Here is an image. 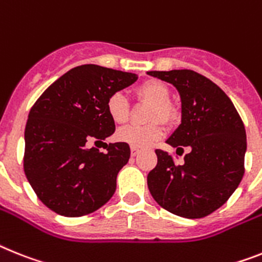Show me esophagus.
Masks as SVG:
<instances>
[{
    "mask_svg": "<svg viewBox=\"0 0 262 262\" xmlns=\"http://www.w3.org/2000/svg\"><path fill=\"white\" fill-rule=\"evenodd\" d=\"M130 153H132V156H137L138 153H140V149L135 148V146H132V148H130Z\"/></svg>",
    "mask_w": 262,
    "mask_h": 262,
    "instance_id": "1",
    "label": "esophagus"
}]
</instances>
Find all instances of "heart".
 <instances>
[{"label": "heart", "mask_w": 262, "mask_h": 262, "mask_svg": "<svg viewBox=\"0 0 262 262\" xmlns=\"http://www.w3.org/2000/svg\"><path fill=\"white\" fill-rule=\"evenodd\" d=\"M136 94L140 100L150 102L148 120L153 121L151 124L144 125H129L117 132L116 138L118 141L135 146V148H146L153 142L164 136V126L158 121L165 124H173L179 117V112L169 102L170 92L168 86L161 81L150 80L141 83L136 89ZM129 102L124 94L113 93L106 101V112L109 117L116 124H125L129 118Z\"/></svg>", "instance_id": "obj_1"}]
</instances>
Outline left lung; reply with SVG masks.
Returning a JSON list of instances; mask_svg holds the SVG:
<instances>
[{
    "instance_id": "1",
    "label": "left lung",
    "mask_w": 262,
    "mask_h": 262,
    "mask_svg": "<svg viewBox=\"0 0 262 262\" xmlns=\"http://www.w3.org/2000/svg\"><path fill=\"white\" fill-rule=\"evenodd\" d=\"M172 83L181 98V124L166 140L184 164L156 150L157 165L148 188L158 205L176 216L201 219L223 206L244 176L247 135L230 98L209 78L193 70L148 72Z\"/></svg>"
}]
</instances>
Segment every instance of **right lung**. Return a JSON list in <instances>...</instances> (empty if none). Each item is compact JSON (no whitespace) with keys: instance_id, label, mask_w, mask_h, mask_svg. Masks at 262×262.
<instances>
[{"instance_id":"obj_1","label":"right lung","mask_w":262,"mask_h":262,"mask_svg":"<svg viewBox=\"0 0 262 262\" xmlns=\"http://www.w3.org/2000/svg\"><path fill=\"white\" fill-rule=\"evenodd\" d=\"M137 78L135 73L81 65L54 81L30 109L24 170L37 197L57 214L93 213L116 192L118 172L130 157L129 145L105 144L107 153L101 154L89 144L113 135L107 98Z\"/></svg>"}]
</instances>
